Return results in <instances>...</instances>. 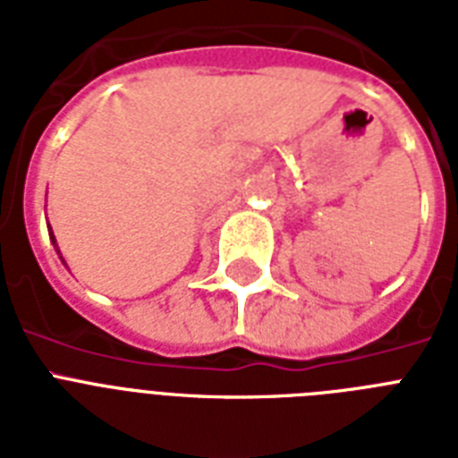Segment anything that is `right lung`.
Returning a JSON list of instances; mask_svg holds the SVG:
<instances>
[{"instance_id": "1", "label": "right lung", "mask_w": 458, "mask_h": 458, "mask_svg": "<svg viewBox=\"0 0 458 458\" xmlns=\"http://www.w3.org/2000/svg\"><path fill=\"white\" fill-rule=\"evenodd\" d=\"M49 237H52V244H54V247H56V240H54V233H49ZM56 254H59V247H56ZM61 261H64V259H61Z\"/></svg>"}]
</instances>
